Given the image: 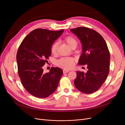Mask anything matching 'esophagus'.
Returning a JSON list of instances; mask_svg holds the SVG:
<instances>
[{
  "label": "esophagus",
  "instance_id": "obj_1",
  "mask_svg": "<svg viewBox=\"0 0 125 125\" xmlns=\"http://www.w3.org/2000/svg\"><path fill=\"white\" fill-rule=\"evenodd\" d=\"M69 71L68 70L64 69V70H63V73H64V74H65V73H68Z\"/></svg>",
  "mask_w": 125,
  "mask_h": 125
}]
</instances>
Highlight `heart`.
I'll return each mask as SVG.
<instances>
[{"label": "heart", "instance_id": "b5f03b06", "mask_svg": "<svg viewBox=\"0 0 125 125\" xmlns=\"http://www.w3.org/2000/svg\"><path fill=\"white\" fill-rule=\"evenodd\" d=\"M63 41L66 42L71 48L75 47L78 44V42L75 37L72 35L65 36ZM58 46V42H55L52 43L51 47V52L52 54H55L57 53ZM76 59L73 57H62L56 61L57 66L62 67L65 69H70L73 68L75 64Z\"/></svg>", "mask_w": 125, "mask_h": 125}]
</instances>
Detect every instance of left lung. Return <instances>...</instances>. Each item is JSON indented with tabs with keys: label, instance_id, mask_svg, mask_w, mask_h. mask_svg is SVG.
I'll return each mask as SVG.
<instances>
[{
	"label": "left lung",
	"instance_id": "obj_1",
	"mask_svg": "<svg viewBox=\"0 0 125 125\" xmlns=\"http://www.w3.org/2000/svg\"><path fill=\"white\" fill-rule=\"evenodd\" d=\"M81 41L83 53L78 61L87 65L86 73L77 71L74 81L75 87L82 92L91 94L99 90L109 72V51L103 37L95 30L85 27L70 29Z\"/></svg>",
	"mask_w": 125,
	"mask_h": 125
}]
</instances>
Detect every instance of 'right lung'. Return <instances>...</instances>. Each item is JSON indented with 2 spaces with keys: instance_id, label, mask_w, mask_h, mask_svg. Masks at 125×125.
<instances>
[{
  "instance_id": "1",
  "label": "right lung",
  "mask_w": 125,
  "mask_h": 125,
  "mask_svg": "<svg viewBox=\"0 0 125 125\" xmlns=\"http://www.w3.org/2000/svg\"><path fill=\"white\" fill-rule=\"evenodd\" d=\"M63 31L37 28L30 32L19 46L16 56L18 75L25 90L36 97H48L58 86L62 70L52 67L49 73H44L42 68L51 55L52 44Z\"/></svg>"
}]
</instances>
